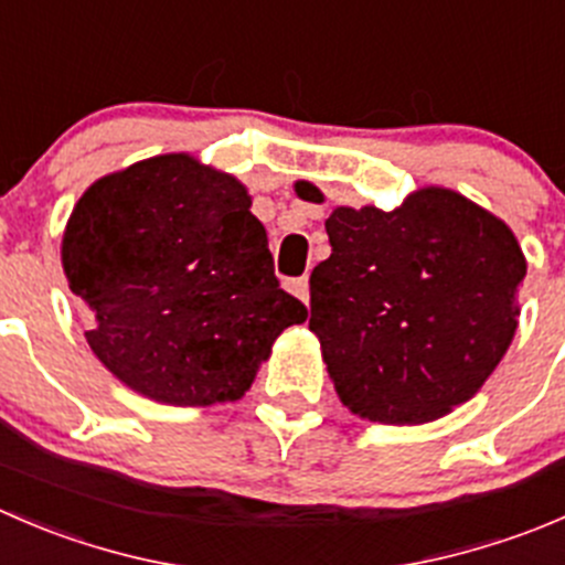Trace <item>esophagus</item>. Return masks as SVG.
<instances>
[{"instance_id": "obj_1", "label": "esophagus", "mask_w": 565, "mask_h": 565, "mask_svg": "<svg viewBox=\"0 0 565 565\" xmlns=\"http://www.w3.org/2000/svg\"><path fill=\"white\" fill-rule=\"evenodd\" d=\"M289 292L295 295V298H300L303 303H309V278L300 276V278H292V281H287Z\"/></svg>"}]
</instances>
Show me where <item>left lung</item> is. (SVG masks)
Masks as SVG:
<instances>
[{"label": "left lung", "mask_w": 565, "mask_h": 565, "mask_svg": "<svg viewBox=\"0 0 565 565\" xmlns=\"http://www.w3.org/2000/svg\"><path fill=\"white\" fill-rule=\"evenodd\" d=\"M298 199L322 204L311 182ZM311 270V320L339 399L383 425H425L480 392L516 333L527 276L505 221L447 188L399 206H337Z\"/></svg>", "instance_id": "8db88e82"}]
</instances>
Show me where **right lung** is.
<instances>
[{"instance_id":"obj_1","label":"right lung","mask_w":565,"mask_h":565,"mask_svg":"<svg viewBox=\"0 0 565 565\" xmlns=\"http://www.w3.org/2000/svg\"><path fill=\"white\" fill-rule=\"evenodd\" d=\"M68 287L96 359L154 403H234L306 306L278 287L239 179L190 154L102 177L63 232Z\"/></svg>"}]
</instances>
